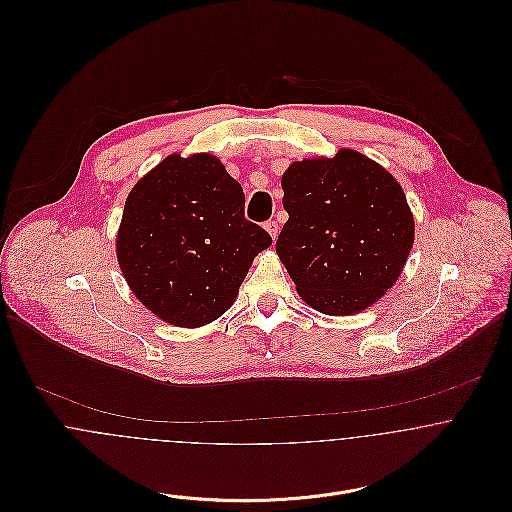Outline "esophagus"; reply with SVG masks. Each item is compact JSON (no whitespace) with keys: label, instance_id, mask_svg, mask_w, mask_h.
<instances>
[{"label":"esophagus","instance_id":"esophagus-1","mask_svg":"<svg viewBox=\"0 0 512 512\" xmlns=\"http://www.w3.org/2000/svg\"><path fill=\"white\" fill-rule=\"evenodd\" d=\"M266 230H268V234L272 236V240L278 238V230H280V228H278V222H276V220H268V222H266Z\"/></svg>","mask_w":512,"mask_h":512}]
</instances>
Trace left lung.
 I'll list each match as a JSON object with an SVG mask.
<instances>
[{
	"mask_svg": "<svg viewBox=\"0 0 512 512\" xmlns=\"http://www.w3.org/2000/svg\"><path fill=\"white\" fill-rule=\"evenodd\" d=\"M284 224L276 252L299 297L325 315H355L402 274L414 215L402 185L365 153L293 161L282 175Z\"/></svg>",
	"mask_w": 512,
	"mask_h": 512,
	"instance_id": "left-lung-1",
	"label": "left lung"
}]
</instances>
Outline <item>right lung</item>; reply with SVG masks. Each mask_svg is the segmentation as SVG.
<instances>
[{"label":"right lung","mask_w":512,"mask_h":512,"mask_svg":"<svg viewBox=\"0 0 512 512\" xmlns=\"http://www.w3.org/2000/svg\"><path fill=\"white\" fill-rule=\"evenodd\" d=\"M270 234L244 219V193L213 153H171L130 191L116 256L161 321L203 327L228 311Z\"/></svg>","instance_id":"add662e5"}]
</instances>
